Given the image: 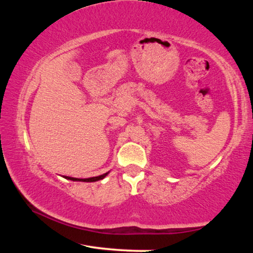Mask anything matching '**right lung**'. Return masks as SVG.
<instances>
[{
  "instance_id": "obj_1",
  "label": "right lung",
  "mask_w": 253,
  "mask_h": 253,
  "mask_svg": "<svg viewBox=\"0 0 253 253\" xmlns=\"http://www.w3.org/2000/svg\"><path fill=\"white\" fill-rule=\"evenodd\" d=\"M109 174V172H107L102 175H99V176H95V177H89V178H76V177H71V176H63L66 179H70V181L74 182H96V181H100V179L105 178L107 175Z\"/></svg>"
}]
</instances>
